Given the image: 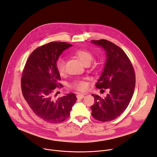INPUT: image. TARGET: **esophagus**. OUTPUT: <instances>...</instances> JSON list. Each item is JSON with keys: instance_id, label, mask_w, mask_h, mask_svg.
I'll list each match as a JSON object with an SVG mask.
<instances>
[{"instance_id": "1", "label": "esophagus", "mask_w": 157, "mask_h": 157, "mask_svg": "<svg viewBox=\"0 0 157 157\" xmlns=\"http://www.w3.org/2000/svg\"><path fill=\"white\" fill-rule=\"evenodd\" d=\"M84 97H85V95L82 94H78L77 95V98L78 99H82Z\"/></svg>"}]
</instances>
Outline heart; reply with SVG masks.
<instances>
[{
    "label": "heart",
    "instance_id": "1",
    "mask_svg": "<svg viewBox=\"0 0 157 157\" xmlns=\"http://www.w3.org/2000/svg\"><path fill=\"white\" fill-rule=\"evenodd\" d=\"M73 54L75 57H76L80 62L84 65L86 66L89 65L93 60L94 56L91 52L86 49H79L75 51ZM57 70L60 75H63L65 72V61L63 58H59L56 63ZM73 88H76L79 90H83L87 87L86 83L83 81H76L72 84Z\"/></svg>",
    "mask_w": 157,
    "mask_h": 157
}]
</instances>
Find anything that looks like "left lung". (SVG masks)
Listing matches in <instances>:
<instances>
[{"label":"left lung","mask_w":157,"mask_h":157,"mask_svg":"<svg viewBox=\"0 0 157 157\" xmlns=\"http://www.w3.org/2000/svg\"><path fill=\"white\" fill-rule=\"evenodd\" d=\"M90 42L103 48L106 58L95 86L110 91L104 98L92 94L95 102L90 107L92 115L99 121H110L120 116L132 98L135 86V72L126 53L119 47L106 40Z\"/></svg>","instance_id":"1"}]
</instances>
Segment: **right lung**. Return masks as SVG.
I'll return each instance as SVG.
<instances>
[{
	"instance_id": "right-lung-1",
	"label": "right lung",
	"mask_w": 157,
	"mask_h": 157,
	"mask_svg": "<svg viewBox=\"0 0 157 157\" xmlns=\"http://www.w3.org/2000/svg\"><path fill=\"white\" fill-rule=\"evenodd\" d=\"M65 42H50L38 47L26 62L21 80L24 99L33 112L45 121L58 123L69 117L77 101L74 93L54 98L61 84L56 63L63 52L72 47Z\"/></svg>"
}]
</instances>
